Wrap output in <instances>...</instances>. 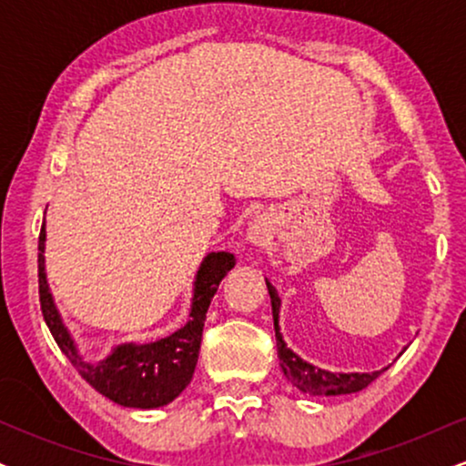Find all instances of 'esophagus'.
<instances>
[{
  "instance_id": "esophagus-1",
  "label": "esophagus",
  "mask_w": 466,
  "mask_h": 466,
  "mask_svg": "<svg viewBox=\"0 0 466 466\" xmlns=\"http://www.w3.org/2000/svg\"><path fill=\"white\" fill-rule=\"evenodd\" d=\"M249 238L254 240V243H263L265 240V228L260 226V221H254L249 226Z\"/></svg>"
}]
</instances>
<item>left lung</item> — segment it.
<instances>
[{
  "mask_svg": "<svg viewBox=\"0 0 466 466\" xmlns=\"http://www.w3.org/2000/svg\"><path fill=\"white\" fill-rule=\"evenodd\" d=\"M267 289H269L271 298V313H274V329H276V346H278V360H280L282 372L289 381L293 383L302 392L311 394V397H337V394H352L360 392V390L368 388L374 379L379 377L383 370L377 372H329L322 368H315L311 363H307L296 355L291 349H287L285 339L280 335V326H278V313H280V298L278 291L271 287V282L267 280Z\"/></svg>",
  "mask_w": 466,
  "mask_h": 466,
  "instance_id": "1",
  "label": "left lung"
}]
</instances>
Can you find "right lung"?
I'll list each match as a JSON object with an SVG mask.
<instances>
[{
	"label": "right lung",
	"instance_id": "right-lung-1",
	"mask_svg": "<svg viewBox=\"0 0 466 466\" xmlns=\"http://www.w3.org/2000/svg\"><path fill=\"white\" fill-rule=\"evenodd\" d=\"M46 226L39 234V300L41 313L50 329L58 349L66 352L80 377L92 386L96 392L111 399L125 408H162L184 392L195 372L199 360L201 333L206 324V313L215 298L218 282L237 265L228 251H212L203 258L197 271L195 291H192V307L188 322L164 339L151 344H122L114 349L103 361H87L69 337L66 324L61 322L50 287L46 278Z\"/></svg>",
	"mask_w": 466,
	"mask_h": 466
}]
</instances>
